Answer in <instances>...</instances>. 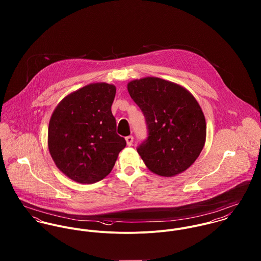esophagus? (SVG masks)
Here are the masks:
<instances>
[{"label": "esophagus", "instance_id": "1", "mask_svg": "<svg viewBox=\"0 0 261 261\" xmlns=\"http://www.w3.org/2000/svg\"><path fill=\"white\" fill-rule=\"evenodd\" d=\"M125 141H126L127 146H132V145H133V142H134V137H133V136H128V137L125 138Z\"/></svg>", "mask_w": 261, "mask_h": 261}]
</instances>
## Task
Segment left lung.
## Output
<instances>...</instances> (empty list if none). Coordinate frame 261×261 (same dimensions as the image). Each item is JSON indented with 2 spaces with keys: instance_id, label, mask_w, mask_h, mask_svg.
<instances>
[{
  "instance_id": "left-lung-1",
  "label": "left lung",
  "mask_w": 261,
  "mask_h": 261,
  "mask_svg": "<svg viewBox=\"0 0 261 261\" xmlns=\"http://www.w3.org/2000/svg\"><path fill=\"white\" fill-rule=\"evenodd\" d=\"M127 90L146 118L148 137L137 148L146 166L165 177L184 172L206 141L205 116L195 97L156 77L133 80Z\"/></svg>"
}]
</instances>
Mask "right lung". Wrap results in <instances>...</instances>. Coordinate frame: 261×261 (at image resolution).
Returning a JSON list of instances; mask_svg holds the SVG:
<instances>
[{
    "label": "right lung",
    "instance_id": "1",
    "mask_svg": "<svg viewBox=\"0 0 261 261\" xmlns=\"http://www.w3.org/2000/svg\"><path fill=\"white\" fill-rule=\"evenodd\" d=\"M115 86L86 85L67 95L49 121L48 147L57 168L81 184L106 178L126 146L116 134L112 105Z\"/></svg>",
    "mask_w": 261,
    "mask_h": 261
}]
</instances>
